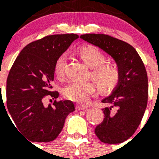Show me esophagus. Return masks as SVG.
Returning a JSON list of instances; mask_svg holds the SVG:
<instances>
[{
  "label": "esophagus",
  "instance_id": "1",
  "mask_svg": "<svg viewBox=\"0 0 159 159\" xmlns=\"http://www.w3.org/2000/svg\"><path fill=\"white\" fill-rule=\"evenodd\" d=\"M76 108H77V110H78V111H82V110H87L88 107H87V106H85V105L77 104V106H76Z\"/></svg>",
  "mask_w": 159,
  "mask_h": 159
}]
</instances>
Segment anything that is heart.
I'll use <instances>...</instances> for the list:
<instances>
[{
	"instance_id": "b5f03b06",
	"label": "heart",
	"mask_w": 159,
	"mask_h": 159,
	"mask_svg": "<svg viewBox=\"0 0 159 159\" xmlns=\"http://www.w3.org/2000/svg\"><path fill=\"white\" fill-rule=\"evenodd\" d=\"M83 62L92 68V77L102 91H110L116 87L120 79V72L116 65L106 63V56L100 48L92 45L82 46L78 50ZM67 63L65 54L60 55L54 64V73L57 77L64 74ZM96 87L92 82H72L64 87L62 94L67 99L76 102H86L95 92Z\"/></svg>"
}]
</instances>
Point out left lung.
Masks as SVG:
<instances>
[{"instance_id":"obj_1","label":"left lung","mask_w":159,"mask_h":159,"mask_svg":"<svg viewBox=\"0 0 159 159\" xmlns=\"http://www.w3.org/2000/svg\"><path fill=\"white\" fill-rule=\"evenodd\" d=\"M80 38L97 46L114 59L120 79L111 95L102 100L109 106L102 109L105 118L95 129L106 143H123L139 125L148 102V76L135 48L126 42L101 34H82Z\"/></svg>"}]
</instances>
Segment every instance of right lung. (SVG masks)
<instances>
[{"label": "right lung", "instance_id": "right-lung-1", "mask_svg": "<svg viewBox=\"0 0 159 159\" xmlns=\"http://www.w3.org/2000/svg\"><path fill=\"white\" fill-rule=\"evenodd\" d=\"M78 37L74 34H53L29 43L9 72L6 82L9 113L16 129L31 142L54 140L67 115L75 111L73 102L68 100L54 101L47 107L42 101L48 95L55 99L59 96L57 92L50 91L55 62Z\"/></svg>", "mask_w": 159, "mask_h": 159}]
</instances>
